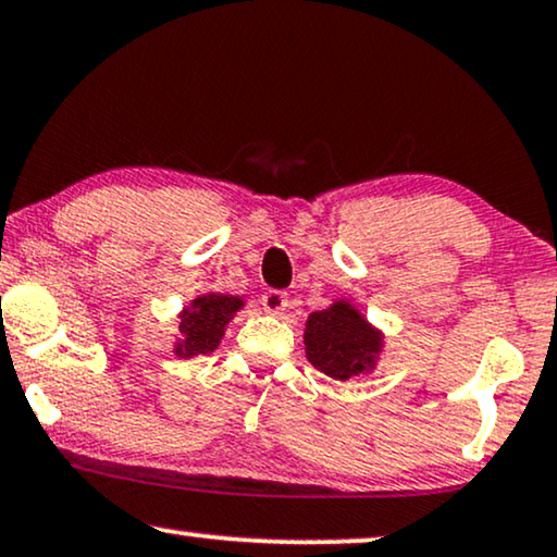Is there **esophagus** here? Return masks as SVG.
Returning <instances> with one entry per match:
<instances>
[{"mask_svg":"<svg viewBox=\"0 0 557 557\" xmlns=\"http://www.w3.org/2000/svg\"><path fill=\"white\" fill-rule=\"evenodd\" d=\"M262 308L272 312V315H280L287 308V293H282V289H268L262 295Z\"/></svg>","mask_w":557,"mask_h":557,"instance_id":"esophagus-1","label":"esophagus"}]
</instances>
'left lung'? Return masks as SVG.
I'll return each mask as SVG.
<instances>
[{
	"mask_svg": "<svg viewBox=\"0 0 557 557\" xmlns=\"http://www.w3.org/2000/svg\"><path fill=\"white\" fill-rule=\"evenodd\" d=\"M381 346V333L346 300L312 312L305 323V356L335 381L371 371Z\"/></svg>",
	"mask_w": 557,
	"mask_h": 557,
	"instance_id": "1",
	"label": "left lung"
}]
</instances>
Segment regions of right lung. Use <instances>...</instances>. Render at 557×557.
<instances>
[{"mask_svg":"<svg viewBox=\"0 0 557 557\" xmlns=\"http://www.w3.org/2000/svg\"><path fill=\"white\" fill-rule=\"evenodd\" d=\"M242 297L234 295H201L191 300L189 308L182 312V323H178V333L182 338L176 343V356L191 358V356H207L219 346L222 341L224 327L230 325L234 312L242 308Z\"/></svg>","mask_w":557,"mask_h":557,"instance_id":"right-lung-1","label":"right lung"}]
</instances>
